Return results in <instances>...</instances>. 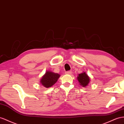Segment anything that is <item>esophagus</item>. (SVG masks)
Listing matches in <instances>:
<instances>
[{"label":"esophagus","mask_w":124,"mask_h":124,"mask_svg":"<svg viewBox=\"0 0 124 124\" xmlns=\"http://www.w3.org/2000/svg\"><path fill=\"white\" fill-rule=\"evenodd\" d=\"M71 73H72L71 71H66V72H65V74H71Z\"/></svg>","instance_id":"34e87169"}]
</instances>
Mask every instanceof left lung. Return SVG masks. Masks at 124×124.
<instances>
[{"label":"left lung","mask_w":124,"mask_h":124,"mask_svg":"<svg viewBox=\"0 0 124 124\" xmlns=\"http://www.w3.org/2000/svg\"><path fill=\"white\" fill-rule=\"evenodd\" d=\"M77 79L80 84L84 87L87 86L90 81L89 77L85 72H83L82 73L79 74L77 77Z\"/></svg>","instance_id":"obj_1"}]
</instances>
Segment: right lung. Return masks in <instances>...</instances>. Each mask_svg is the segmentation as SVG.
<instances>
[{"label":"right lung","instance_id":"right-lung-1","mask_svg":"<svg viewBox=\"0 0 124 124\" xmlns=\"http://www.w3.org/2000/svg\"><path fill=\"white\" fill-rule=\"evenodd\" d=\"M60 77V74L48 71L46 72L45 74L41 79L40 83L44 87L49 88L53 86L56 83Z\"/></svg>","mask_w":124,"mask_h":124}]
</instances>
